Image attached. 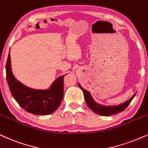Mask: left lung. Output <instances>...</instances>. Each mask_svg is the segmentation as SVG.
<instances>
[{"label":"left lung","mask_w":148,"mask_h":148,"mask_svg":"<svg viewBox=\"0 0 148 148\" xmlns=\"http://www.w3.org/2000/svg\"><path fill=\"white\" fill-rule=\"evenodd\" d=\"M78 86L82 90V91L84 92L86 103L88 107H89L92 112L96 113V114L103 116H112V115L118 114V113H120L121 112H123L124 109L128 107V105L130 104V103L131 102V101L133 99V98L135 97V96L136 95L135 93L129 100L126 101V102L122 103V104L115 105V106H105V105L99 104V103L95 102L89 92L84 90V88L80 86L79 84H78Z\"/></svg>","instance_id":"left-lung-1"}]
</instances>
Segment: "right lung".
Returning a JSON list of instances; mask_svg holds the SVG:
<instances>
[{
  "mask_svg": "<svg viewBox=\"0 0 148 148\" xmlns=\"http://www.w3.org/2000/svg\"><path fill=\"white\" fill-rule=\"evenodd\" d=\"M60 76L47 90H35L24 86L12 73L10 51L6 63V77L15 101L26 112L35 115H49L60 106L64 95V77Z\"/></svg>",
  "mask_w": 148,
  "mask_h": 148,
  "instance_id": "right-lung-1",
  "label": "right lung"
}]
</instances>
